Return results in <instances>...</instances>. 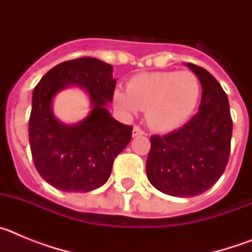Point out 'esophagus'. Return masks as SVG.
<instances>
[{
	"label": "esophagus",
	"instance_id": "obj_1",
	"mask_svg": "<svg viewBox=\"0 0 252 252\" xmlns=\"http://www.w3.org/2000/svg\"><path fill=\"white\" fill-rule=\"evenodd\" d=\"M142 135H145V132L141 130L140 127H137V126H135V127L132 128V136L136 137V136H142Z\"/></svg>",
	"mask_w": 252,
	"mask_h": 252
}]
</instances>
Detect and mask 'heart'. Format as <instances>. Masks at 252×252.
Returning <instances> with one entry per match:
<instances>
[{"mask_svg": "<svg viewBox=\"0 0 252 252\" xmlns=\"http://www.w3.org/2000/svg\"><path fill=\"white\" fill-rule=\"evenodd\" d=\"M126 91L115 90L113 106L125 117L145 110L153 130L169 132L183 126L197 108L201 83L192 72H149L133 75Z\"/></svg>", "mask_w": 252, "mask_h": 252, "instance_id": "1", "label": "heart"}]
</instances>
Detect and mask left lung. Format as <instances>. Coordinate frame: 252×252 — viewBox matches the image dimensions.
Masks as SVG:
<instances>
[{"instance_id": "obj_1", "label": "left lung", "mask_w": 252, "mask_h": 252, "mask_svg": "<svg viewBox=\"0 0 252 252\" xmlns=\"http://www.w3.org/2000/svg\"><path fill=\"white\" fill-rule=\"evenodd\" d=\"M198 77L202 98L198 113L183 127L150 137L146 175L158 190L173 197H194L217 182L230 158L232 119L221 84L206 69L186 63Z\"/></svg>"}]
</instances>
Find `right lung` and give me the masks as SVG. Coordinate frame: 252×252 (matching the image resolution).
<instances>
[{
	"label": "right lung",
	"mask_w": 252,
	"mask_h": 252,
	"mask_svg": "<svg viewBox=\"0 0 252 252\" xmlns=\"http://www.w3.org/2000/svg\"><path fill=\"white\" fill-rule=\"evenodd\" d=\"M111 64L95 58L60 63L32 92L29 142L35 168L46 183L64 192H91L106 183L115 158L128 145L132 127L111 116L116 79ZM77 85L89 95L91 111L77 124L60 122L52 110L57 94Z\"/></svg>",
	"instance_id": "1"
}]
</instances>
